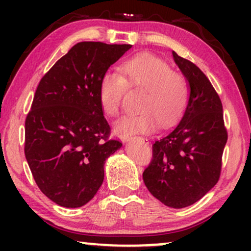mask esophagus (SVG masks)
Instances as JSON below:
<instances>
[{
  "label": "esophagus",
  "mask_w": 251,
  "mask_h": 251,
  "mask_svg": "<svg viewBox=\"0 0 251 251\" xmlns=\"http://www.w3.org/2000/svg\"><path fill=\"white\" fill-rule=\"evenodd\" d=\"M133 140H138L140 143H144V144H147V139L143 138V137H135V138H131Z\"/></svg>",
  "instance_id": "1"
}]
</instances>
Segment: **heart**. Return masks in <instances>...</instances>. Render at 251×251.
<instances>
[{
	"label": "heart",
	"instance_id": "obj_1",
	"mask_svg": "<svg viewBox=\"0 0 251 251\" xmlns=\"http://www.w3.org/2000/svg\"><path fill=\"white\" fill-rule=\"evenodd\" d=\"M126 88L138 89L142 94L136 106L139 111L116 123L115 131L122 136L147 133L156 126L170 128L181 119L190 101L187 81L150 53L130 58L121 65L119 73L106 72L102 75L98 98L106 116L116 118L120 114Z\"/></svg>",
	"mask_w": 251,
	"mask_h": 251
}]
</instances>
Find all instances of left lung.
Wrapping results in <instances>:
<instances>
[{"label": "left lung", "mask_w": 251, "mask_h": 251, "mask_svg": "<svg viewBox=\"0 0 251 251\" xmlns=\"http://www.w3.org/2000/svg\"><path fill=\"white\" fill-rule=\"evenodd\" d=\"M190 84V101L183 119L153 144V157L144 170L147 190L171 208H185L217 184L227 142L221 98L203 72L173 51Z\"/></svg>", "instance_id": "8db88e82"}]
</instances>
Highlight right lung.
<instances>
[{
  "mask_svg": "<svg viewBox=\"0 0 251 251\" xmlns=\"http://www.w3.org/2000/svg\"><path fill=\"white\" fill-rule=\"evenodd\" d=\"M131 46L80 42L41 78L25 121V156L41 192L78 208L104 180L106 159L122 146L109 139L100 108L101 76Z\"/></svg>",
  "mask_w": 251,
  "mask_h": 251,
  "instance_id": "obj_1",
  "label": "right lung"
}]
</instances>
